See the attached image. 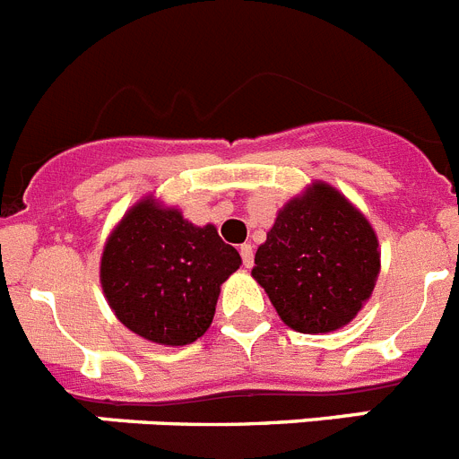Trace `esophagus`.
Listing matches in <instances>:
<instances>
[{
	"label": "esophagus",
	"instance_id": "obj_1",
	"mask_svg": "<svg viewBox=\"0 0 459 459\" xmlns=\"http://www.w3.org/2000/svg\"><path fill=\"white\" fill-rule=\"evenodd\" d=\"M241 259H243V266H246V269H250V266H253L255 253H253V246H250V243H243L241 246Z\"/></svg>",
	"mask_w": 459,
	"mask_h": 459
}]
</instances>
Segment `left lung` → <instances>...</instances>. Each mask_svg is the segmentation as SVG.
Here are the masks:
<instances>
[{
  "mask_svg": "<svg viewBox=\"0 0 459 459\" xmlns=\"http://www.w3.org/2000/svg\"><path fill=\"white\" fill-rule=\"evenodd\" d=\"M381 269L379 241L338 188L312 181L275 216L253 278L299 333H331L366 306Z\"/></svg>",
  "mask_w": 459,
  "mask_h": 459,
  "instance_id": "left-lung-1",
  "label": "left lung"
}]
</instances>
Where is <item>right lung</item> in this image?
<instances>
[{
	"mask_svg": "<svg viewBox=\"0 0 459 459\" xmlns=\"http://www.w3.org/2000/svg\"><path fill=\"white\" fill-rule=\"evenodd\" d=\"M241 266L213 225H193L147 195L115 225L100 255V287L128 331L184 347L213 322L221 285Z\"/></svg>",
	"mask_w": 459,
	"mask_h": 459,
	"instance_id": "1",
	"label": "right lung"
}]
</instances>
